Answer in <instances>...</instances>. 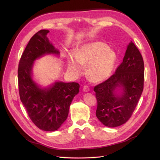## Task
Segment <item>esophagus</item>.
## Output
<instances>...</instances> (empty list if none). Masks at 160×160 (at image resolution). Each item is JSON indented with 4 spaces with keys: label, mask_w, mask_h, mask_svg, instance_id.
I'll return each mask as SVG.
<instances>
[{
    "label": "esophagus",
    "mask_w": 160,
    "mask_h": 160,
    "mask_svg": "<svg viewBox=\"0 0 160 160\" xmlns=\"http://www.w3.org/2000/svg\"><path fill=\"white\" fill-rule=\"evenodd\" d=\"M89 89H90V88H89V87L88 86V85H84L83 86V91H85V92H88V91H89Z\"/></svg>",
    "instance_id": "1"
}]
</instances>
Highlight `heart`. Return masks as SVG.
<instances>
[{
	"label": "heart",
	"mask_w": 160,
	"mask_h": 160,
	"mask_svg": "<svg viewBox=\"0 0 160 160\" xmlns=\"http://www.w3.org/2000/svg\"><path fill=\"white\" fill-rule=\"evenodd\" d=\"M117 55L105 42L96 41L82 46L75 52V57L69 56L68 69L72 73L80 75L83 66H88V74L93 81H103L111 75L117 61Z\"/></svg>",
	"instance_id": "heart-1"
}]
</instances>
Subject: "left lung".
Instances as JSON below:
<instances>
[{
    "mask_svg": "<svg viewBox=\"0 0 160 160\" xmlns=\"http://www.w3.org/2000/svg\"><path fill=\"white\" fill-rule=\"evenodd\" d=\"M144 62L139 51L131 41L123 62L115 73L94 88L98 102L96 116L104 125L115 128L125 123L132 115L143 89ZM123 87L116 96L114 89Z\"/></svg>",
    "mask_w": 160,
    "mask_h": 160,
    "instance_id": "1",
    "label": "left lung"
}]
</instances>
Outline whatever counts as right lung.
<instances>
[{
    "mask_svg": "<svg viewBox=\"0 0 160 160\" xmlns=\"http://www.w3.org/2000/svg\"><path fill=\"white\" fill-rule=\"evenodd\" d=\"M49 32L41 30L31 37L19 61L18 82L21 101L32 123L42 130L52 132L67 118L70 105L79 93V84L56 82L50 88L41 89L33 81L34 61L43 55L59 53L47 37Z\"/></svg>",
    "mask_w": 160,
    "mask_h": 160,
    "instance_id": "right-lung-1",
    "label": "right lung"
}]
</instances>
